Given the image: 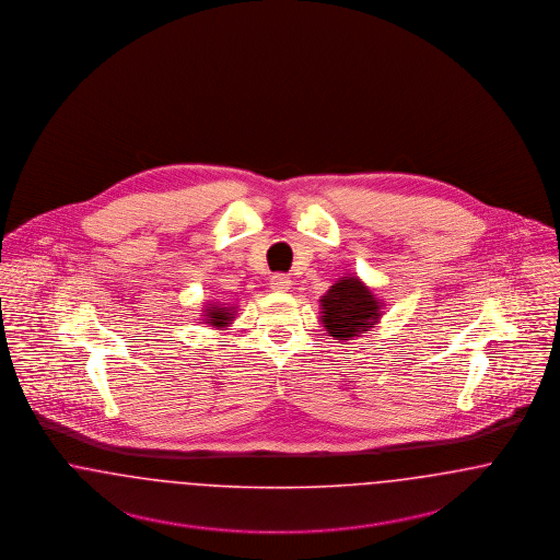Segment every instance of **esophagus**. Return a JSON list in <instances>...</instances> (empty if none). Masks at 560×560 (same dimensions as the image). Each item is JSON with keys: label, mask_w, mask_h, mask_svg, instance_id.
I'll use <instances>...</instances> for the list:
<instances>
[{"label": "esophagus", "mask_w": 560, "mask_h": 560, "mask_svg": "<svg viewBox=\"0 0 560 560\" xmlns=\"http://www.w3.org/2000/svg\"><path fill=\"white\" fill-rule=\"evenodd\" d=\"M269 289L273 292H287L291 289V278L284 273H276L269 278Z\"/></svg>", "instance_id": "esophagus-1"}]
</instances>
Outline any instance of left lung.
Returning <instances> with one entry per match:
<instances>
[{"label": "left lung", "mask_w": 560, "mask_h": 560, "mask_svg": "<svg viewBox=\"0 0 560 560\" xmlns=\"http://www.w3.org/2000/svg\"><path fill=\"white\" fill-rule=\"evenodd\" d=\"M319 310L328 337L341 342L362 337L383 317L381 299L358 276L339 278L319 299Z\"/></svg>", "instance_id": "1"}]
</instances>
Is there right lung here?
I'll use <instances>...</instances> for the list:
<instances>
[{
  "label": "right lung",
  "mask_w": 560,
  "mask_h": 560,
  "mask_svg": "<svg viewBox=\"0 0 560 560\" xmlns=\"http://www.w3.org/2000/svg\"><path fill=\"white\" fill-rule=\"evenodd\" d=\"M234 310L232 307H225V305H219V303H209L207 310H205V322L213 328H225L232 324L234 319Z\"/></svg>",
  "instance_id": "1"
}]
</instances>
